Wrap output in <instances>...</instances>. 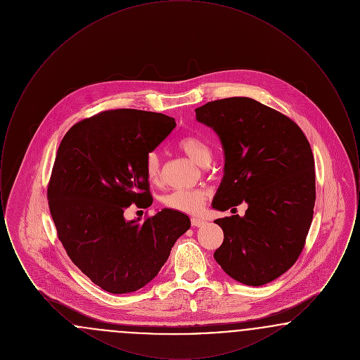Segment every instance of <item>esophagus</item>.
Wrapping results in <instances>:
<instances>
[{
    "label": "esophagus",
    "mask_w": 360,
    "mask_h": 360,
    "mask_svg": "<svg viewBox=\"0 0 360 360\" xmlns=\"http://www.w3.org/2000/svg\"><path fill=\"white\" fill-rule=\"evenodd\" d=\"M205 224L206 221L204 219H200V217H193V219H191V225H193V226H197V228H198V226H202V225H205Z\"/></svg>",
    "instance_id": "1"
}]
</instances>
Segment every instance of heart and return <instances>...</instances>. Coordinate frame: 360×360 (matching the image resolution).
I'll use <instances>...</instances> for the list:
<instances>
[{"mask_svg":"<svg viewBox=\"0 0 360 360\" xmlns=\"http://www.w3.org/2000/svg\"><path fill=\"white\" fill-rule=\"evenodd\" d=\"M178 147L181 151H184L188 158L200 165V166H207L212 162L213 151L212 147L206 143L204 139L188 135L181 137L178 140ZM146 174L151 182H158L160 178V159L159 155L155 151L148 153L146 156ZM206 200V193L200 188H176L166 193L162 197V204L178 212L185 213H197L201 210Z\"/></svg>","mask_w":360,"mask_h":360,"instance_id":"1","label":"heart"}]
</instances>
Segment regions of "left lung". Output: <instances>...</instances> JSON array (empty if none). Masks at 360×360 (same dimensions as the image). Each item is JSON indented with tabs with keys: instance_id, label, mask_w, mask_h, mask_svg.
<instances>
[{
	"instance_id": "obj_1",
	"label": "left lung",
	"mask_w": 360,
	"mask_h": 360,
	"mask_svg": "<svg viewBox=\"0 0 360 360\" xmlns=\"http://www.w3.org/2000/svg\"><path fill=\"white\" fill-rule=\"evenodd\" d=\"M195 119L223 146L213 209L248 205L243 217L214 220L224 241L213 257L240 283L266 285L295 263L313 220L316 175L308 139L289 117L247 97L205 103Z\"/></svg>"
}]
</instances>
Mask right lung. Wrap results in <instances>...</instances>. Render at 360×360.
<instances>
[{
	"mask_svg": "<svg viewBox=\"0 0 360 360\" xmlns=\"http://www.w3.org/2000/svg\"><path fill=\"white\" fill-rule=\"evenodd\" d=\"M175 125L162 113L106 110L71 127L58 148L47 190L58 236L72 263L112 294L151 282L190 228L169 207L143 223L124 217L134 202L153 204L146 156Z\"/></svg>",
	"mask_w": 360,
	"mask_h": 360,
	"instance_id": "right-lung-1",
	"label": "right lung"
}]
</instances>
